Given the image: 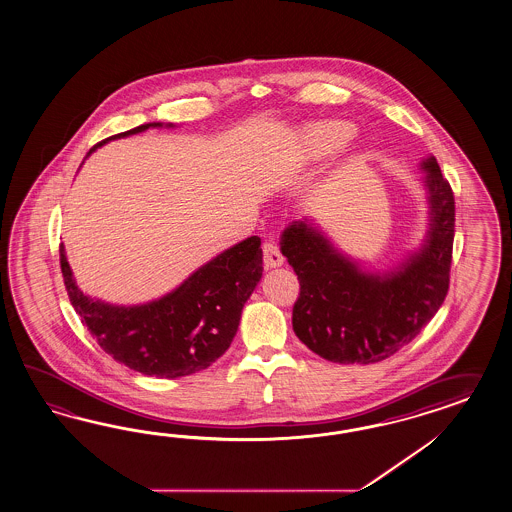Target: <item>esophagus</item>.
I'll use <instances>...</instances> for the list:
<instances>
[{
  "label": "esophagus",
  "instance_id": "1",
  "mask_svg": "<svg viewBox=\"0 0 512 512\" xmlns=\"http://www.w3.org/2000/svg\"><path fill=\"white\" fill-rule=\"evenodd\" d=\"M262 250L265 267H278V265L284 263L282 250L276 245L275 241H265L262 245Z\"/></svg>",
  "mask_w": 512,
  "mask_h": 512
}]
</instances>
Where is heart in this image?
Wrapping results in <instances>:
<instances>
[{
  "label": "heart",
  "instance_id": "obj_1",
  "mask_svg": "<svg viewBox=\"0 0 512 512\" xmlns=\"http://www.w3.org/2000/svg\"><path fill=\"white\" fill-rule=\"evenodd\" d=\"M353 133L354 128L349 122H341V120L317 122L302 135V152L312 159L332 156L351 141Z\"/></svg>",
  "mask_w": 512,
  "mask_h": 512
}]
</instances>
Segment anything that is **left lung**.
<instances>
[{
	"label": "left lung",
	"instance_id": "left-lung-1",
	"mask_svg": "<svg viewBox=\"0 0 512 512\" xmlns=\"http://www.w3.org/2000/svg\"><path fill=\"white\" fill-rule=\"evenodd\" d=\"M431 195V232L418 256L394 275L362 273L304 223L282 236V254L299 278L293 330L336 364H375L401 351L425 327L449 289L455 197L436 158L423 163Z\"/></svg>",
	"mask_w": 512,
	"mask_h": 512
}]
</instances>
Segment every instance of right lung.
I'll return each instance as SVG.
<instances>
[{"label":"right lung","mask_w":512,"mask_h":512,"mask_svg":"<svg viewBox=\"0 0 512 512\" xmlns=\"http://www.w3.org/2000/svg\"><path fill=\"white\" fill-rule=\"evenodd\" d=\"M143 124L107 137H126L145 132ZM260 237L252 236L200 267L176 291L145 306H111L94 301L79 291L59 249L66 293L81 323L92 338L118 364L137 373L178 379L202 371L215 362L236 336L241 310L262 278Z\"/></svg>","instance_id":"right-lung-1"}]
</instances>
